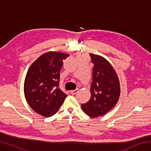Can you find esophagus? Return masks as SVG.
I'll return each mask as SVG.
<instances>
[{
  "label": "esophagus",
  "mask_w": 151,
  "mask_h": 151,
  "mask_svg": "<svg viewBox=\"0 0 151 151\" xmlns=\"http://www.w3.org/2000/svg\"><path fill=\"white\" fill-rule=\"evenodd\" d=\"M78 89H75V90H73V91H70V93H71V94H76L78 93Z\"/></svg>",
  "instance_id": "esophagus-1"
}]
</instances>
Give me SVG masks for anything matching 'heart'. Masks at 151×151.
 <instances>
[{"instance_id": "heart-1", "label": "heart", "mask_w": 151, "mask_h": 151, "mask_svg": "<svg viewBox=\"0 0 151 151\" xmlns=\"http://www.w3.org/2000/svg\"><path fill=\"white\" fill-rule=\"evenodd\" d=\"M77 57H78V58H81V57H85V56H82V55H77Z\"/></svg>"}]
</instances>
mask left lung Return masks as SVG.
<instances>
[{
	"mask_svg": "<svg viewBox=\"0 0 151 151\" xmlns=\"http://www.w3.org/2000/svg\"><path fill=\"white\" fill-rule=\"evenodd\" d=\"M93 82L91 85V99L81 104L83 111L89 116H103L116 105L121 94L119 77L108 60L100 55L91 53Z\"/></svg>",
	"mask_w": 151,
	"mask_h": 151,
	"instance_id": "obj_1",
	"label": "left lung"
}]
</instances>
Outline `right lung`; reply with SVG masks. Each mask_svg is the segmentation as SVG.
Segmentation results:
<instances>
[{"label":"right lung","mask_w":151,"mask_h":151,"mask_svg":"<svg viewBox=\"0 0 151 151\" xmlns=\"http://www.w3.org/2000/svg\"><path fill=\"white\" fill-rule=\"evenodd\" d=\"M69 55L55 51L46 52L33 63L27 71L24 93L33 111L50 117L58 111L66 94L58 86L63 60Z\"/></svg>","instance_id":"right-lung-1"}]
</instances>
